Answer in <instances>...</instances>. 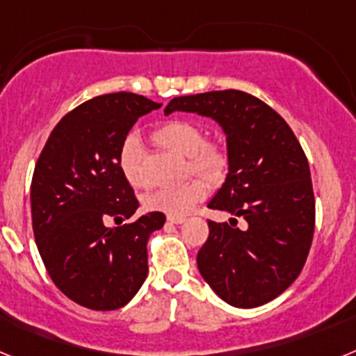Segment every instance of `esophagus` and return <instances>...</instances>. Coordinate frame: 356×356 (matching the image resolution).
Here are the masks:
<instances>
[{
  "instance_id": "obj_1",
  "label": "esophagus",
  "mask_w": 356,
  "mask_h": 356,
  "mask_svg": "<svg viewBox=\"0 0 356 356\" xmlns=\"http://www.w3.org/2000/svg\"><path fill=\"white\" fill-rule=\"evenodd\" d=\"M185 221V217H172V216H168V222H171V225H181V222Z\"/></svg>"
}]
</instances>
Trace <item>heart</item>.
I'll return each instance as SVG.
<instances>
[{"label": "heart", "instance_id": "obj_1", "mask_svg": "<svg viewBox=\"0 0 356 356\" xmlns=\"http://www.w3.org/2000/svg\"><path fill=\"white\" fill-rule=\"evenodd\" d=\"M153 140L159 146L188 156L187 165L194 175L209 181L221 180L228 169V151L217 140H207L205 130L191 119H168L153 130ZM119 169L134 187H146L144 151L137 137H128L119 149ZM207 196V184L191 180L178 187H163L146 197V207L172 217H184L197 201Z\"/></svg>", "mask_w": 356, "mask_h": 356}]
</instances>
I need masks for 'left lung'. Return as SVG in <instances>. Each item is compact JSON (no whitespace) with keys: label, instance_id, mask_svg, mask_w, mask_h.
Wrapping results in <instances>:
<instances>
[{"label":"left lung","instance_id":"1","mask_svg":"<svg viewBox=\"0 0 356 356\" xmlns=\"http://www.w3.org/2000/svg\"><path fill=\"white\" fill-rule=\"evenodd\" d=\"M175 110L216 119L228 143L229 172L209 209L232 213L209 219L197 267L226 303L253 308L275 300L300 276L316 228V197L300 140L285 119L242 90L175 97ZM238 216L246 229L236 228Z\"/></svg>","mask_w":356,"mask_h":356}]
</instances>
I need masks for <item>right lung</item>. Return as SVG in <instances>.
Returning a JSON list of instances; mask_svg holds the SVG:
<instances>
[{
    "mask_svg": "<svg viewBox=\"0 0 356 356\" xmlns=\"http://www.w3.org/2000/svg\"><path fill=\"white\" fill-rule=\"evenodd\" d=\"M140 94H105L81 103L49 134L31 178V225L53 284L90 310H118L147 276V241L162 212L122 222L139 201L119 169V149L137 119L160 108Z\"/></svg>",
    "mask_w": 356,
    "mask_h": 356,
    "instance_id": "obj_1",
    "label": "right lung"
}]
</instances>
